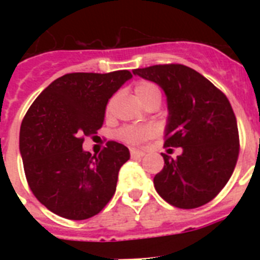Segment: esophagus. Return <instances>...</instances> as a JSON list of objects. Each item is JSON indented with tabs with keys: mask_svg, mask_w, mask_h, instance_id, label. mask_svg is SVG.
I'll return each instance as SVG.
<instances>
[{
	"mask_svg": "<svg viewBox=\"0 0 260 260\" xmlns=\"http://www.w3.org/2000/svg\"><path fill=\"white\" fill-rule=\"evenodd\" d=\"M130 155H132L133 158H139V157H143L146 155V152L143 151H139V150H135V148H132L130 150Z\"/></svg>",
	"mask_w": 260,
	"mask_h": 260,
	"instance_id": "obj_1",
	"label": "esophagus"
}]
</instances>
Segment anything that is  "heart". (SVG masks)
<instances>
[{
    "mask_svg": "<svg viewBox=\"0 0 260 260\" xmlns=\"http://www.w3.org/2000/svg\"><path fill=\"white\" fill-rule=\"evenodd\" d=\"M155 92H158V89L150 82H139L135 86V93H137L139 100L143 99L144 96ZM152 134L153 130L148 126H126V127L121 128L118 132L119 139H122L123 142L130 144L142 143V142L147 141L148 138L152 137Z\"/></svg>",
    "mask_w": 260,
    "mask_h": 260,
    "instance_id": "obj_1",
    "label": "heart"
}]
</instances>
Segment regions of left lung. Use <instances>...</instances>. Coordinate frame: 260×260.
Instances as JSON below:
<instances>
[{"instance_id":"obj_1","label":"left lung","mask_w":260,"mask_h":260,"mask_svg":"<svg viewBox=\"0 0 260 260\" xmlns=\"http://www.w3.org/2000/svg\"><path fill=\"white\" fill-rule=\"evenodd\" d=\"M133 74L157 84L167 96L165 146L181 147L177 158L164 157L153 178L156 191L178 208L212 201L231 178L237 162V119L226 96L198 71L183 65L135 69Z\"/></svg>"}]
</instances>
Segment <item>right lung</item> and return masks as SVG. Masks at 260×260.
<instances>
[{
    "label": "right lung",
    "instance_id": "right-lung-1",
    "mask_svg": "<svg viewBox=\"0 0 260 260\" xmlns=\"http://www.w3.org/2000/svg\"><path fill=\"white\" fill-rule=\"evenodd\" d=\"M132 78L127 70L66 74L29 107L20 126V156L29 189L53 213L86 220L113 197L128 148L108 142L92 156L82 144L102 127L109 99Z\"/></svg>",
    "mask_w": 260,
    "mask_h": 260
}]
</instances>
